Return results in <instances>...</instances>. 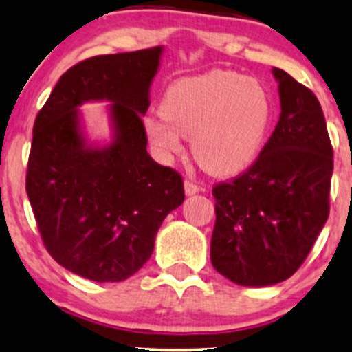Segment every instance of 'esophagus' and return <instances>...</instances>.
<instances>
[{"mask_svg":"<svg viewBox=\"0 0 352 352\" xmlns=\"http://www.w3.org/2000/svg\"><path fill=\"white\" fill-rule=\"evenodd\" d=\"M184 187H186L187 196H194V194H197L199 190H201V187H199L197 184L194 182V180H190V179L184 180Z\"/></svg>","mask_w":352,"mask_h":352,"instance_id":"obj_1","label":"esophagus"}]
</instances>
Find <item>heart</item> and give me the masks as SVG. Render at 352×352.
<instances>
[{
    "label": "heart",
    "instance_id": "obj_1",
    "mask_svg": "<svg viewBox=\"0 0 352 352\" xmlns=\"http://www.w3.org/2000/svg\"><path fill=\"white\" fill-rule=\"evenodd\" d=\"M271 119V100L258 80L226 69L180 78L166 88L160 113L144 119V133L163 158L190 151L206 172L233 175L255 162Z\"/></svg>",
    "mask_w": 352,
    "mask_h": 352
}]
</instances>
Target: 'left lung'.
I'll use <instances>...</instances> for the list:
<instances>
[{
  "instance_id": "obj_1",
  "label": "left lung",
  "mask_w": 352,
  "mask_h": 352,
  "mask_svg": "<svg viewBox=\"0 0 352 352\" xmlns=\"http://www.w3.org/2000/svg\"><path fill=\"white\" fill-rule=\"evenodd\" d=\"M281 116L258 158L212 187V267L242 286L291 278L310 254L330 209L333 153L320 102L286 71Z\"/></svg>"
}]
</instances>
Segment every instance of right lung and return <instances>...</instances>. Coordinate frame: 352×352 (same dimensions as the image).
Returning <instances> with one entry per match:
<instances>
[{
    "label": "right lung",
    "instance_id": "obj_1",
    "mask_svg": "<svg viewBox=\"0 0 352 352\" xmlns=\"http://www.w3.org/2000/svg\"><path fill=\"white\" fill-rule=\"evenodd\" d=\"M162 47L95 56L59 78L34 124L28 155V201L51 257L97 283H119L151 257L163 219L184 202L177 170L146 151L141 117ZM113 101L116 136L107 148L84 144L78 104Z\"/></svg>",
    "mask_w": 352,
    "mask_h": 352
}]
</instances>
